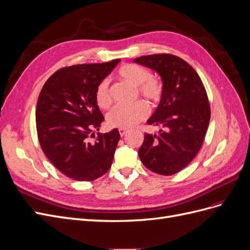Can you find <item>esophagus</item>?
Segmentation results:
<instances>
[{"label": "esophagus", "mask_w": 250, "mask_h": 250, "mask_svg": "<svg viewBox=\"0 0 250 250\" xmlns=\"http://www.w3.org/2000/svg\"><path fill=\"white\" fill-rule=\"evenodd\" d=\"M119 132H120L121 137H124V135L127 133V130L126 129H119Z\"/></svg>", "instance_id": "esophagus-1"}]
</instances>
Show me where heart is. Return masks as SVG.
Listing matches in <instances>:
<instances>
[{
  "mask_svg": "<svg viewBox=\"0 0 250 250\" xmlns=\"http://www.w3.org/2000/svg\"><path fill=\"white\" fill-rule=\"evenodd\" d=\"M119 77L129 83L139 95L151 102L161 100L163 95V83L160 79L151 77V73L146 67L139 64H125L119 70ZM96 102L101 108H107L111 103L109 83L107 80H102L97 85ZM149 113L146 103L138 101L130 106L117 105L107 113V123L111 127L120 129H128L145 120Z\"/></svg>",
  "mask_w": 250,
  "mask_h": 250,
  "instance_id": "heart-1",
  "label": "heart"
}]
</instances>
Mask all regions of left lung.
Segmentation results:
<instances>
[{
  "mask_svg": "<svg viewBox=\"0 0 250 250\" xmlns=\"http://www.w3.org/2000/svg\"><path fill=\"white\" fill-rule=\"evenodd\" d=\"M160 75L163 95L147 124L160 126L158 133H146L139 149L147 169L173 175L186 168L198 153L209 124L207 90L193 67L172 54H154L133 59Z\"/></svg>",
  "mask_w": 250,
  "mask_h": 250,
  "instance_id": "obj_1",
  "label": "left lung"
}]
</instances>
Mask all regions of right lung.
Returning a JSON list of instances; mask_svg holds the SVG:
<instances>
[{"label":"right lung","mask_w":250,"mask_h":250,"mask_svg":"<svg viewBox=\"0 0 250 250\" xmlns=\"http://www.w3.org/2000/svg\"><path fill=\"white\" fill-rule=\"evenodd\" d=\"M120 59L62 67L46 81L37 100V137L48 160L65 176L92 181L106 173L120 141L117 128L98 132L104 117L96 102L97 85Z\"/></svg>","instance_id":"right-lung-1"}]
</instances>
